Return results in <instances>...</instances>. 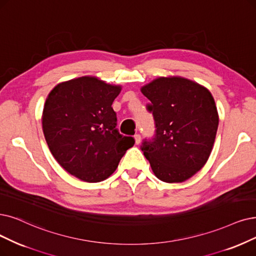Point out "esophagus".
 I'll return each mask as SVG.
<instances>
[{"mask_svg":"<svg viewBox=\"0 0 256 256\" xmlns=\"http://www.w3.org/2000/svg\"><path fill=\"white\" fill-rule=\"evenodd\" d=\"M134 140H136V145L140 144V140H142V138H140V134H136V136H134Z\"/></svg>","mask_w":256,"mask_h":256,"instance_id":"obj_1","label":"esophagus"}]
</instances>
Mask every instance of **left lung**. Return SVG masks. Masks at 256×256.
Returning a JSON list of instances; mask_svg holds the SVG:
<instances>
[{"instance_id":"1","label":"left lung","mask_w":256,"mask_h":256,"mask_svg":"<svg viewBox=\"0 0 256 256\" xmlns=\"http://www.w3.org/2000/svg\"><path fill=\"white\" fill-rule=\"evenodd\" d=\"M140 91L156 127L140 147L153 173L170 184L189 180L205 166L216 140L218 114L211 92L182 76L158 78Z\"/></svg>"}]
</instances>
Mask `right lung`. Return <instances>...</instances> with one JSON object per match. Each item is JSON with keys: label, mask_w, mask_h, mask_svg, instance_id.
<instances>
[{"label": "right lung", "mask_w": 256, "mask_h": 256, "mask_svg": "<svg viewBox=\"0 0 256 256\" xmlns=\"http://www.w3.org/2000/svg\"><path fill=\"white\" fill-rule=\"evenodd\" d=\"M120 85L96 76H80L50 91L42 114L44 136L51 154L71 176L98 182L114 173L134 138L122 136L111 105Z\"/></svg>", "instance_id": "right-lung-1"}]
</instances>
